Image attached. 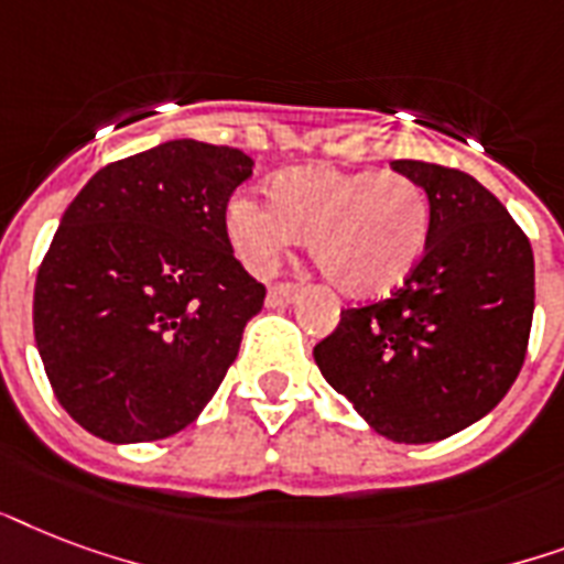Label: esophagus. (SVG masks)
I'll use <instances>...</instances> for the list:
<instances>
[{"label": "esophagus", "instance_id": "34e87169", "mask_svg": "<svg viewBox=\"0 0 564 564\" xmlns=\"http://www.w3.org/2000/svg\"><path fill=\"white\" fill-rule=\"evenodd\" d=\"M296 294H300V285H296V282H276V285H270L268 291V305L270 308H282V305L294 303Z\"/></svg>", "mask_w": 564, "mask_h": 564}]
</instances>
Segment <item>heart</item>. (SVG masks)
<instances>
[{
    "instance_id": "obj_1",
    "label": "heart",
    "mask_w": 564,
    "mask_h": 564,
    "mask_svg": "<svg viewBox=\"0 0 564 564\" xmlns=\"http://www.w3.org/2000/svg\"><path fill=\"white\" fill-rule=\"evenodd\" d=\"M226 229L252 273H270L300 235L347 296H386L412 276L430 241V199L400 173L296 167L273 178V199L243 191Z\"/></svg>"
}]
</instances>
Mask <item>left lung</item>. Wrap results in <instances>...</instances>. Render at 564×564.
Wrapping results in <instances>:
<instances>
[{"label": "left lung", "mask_w": 564, "mask_h": 564, "mask_svg": "<svg viewBox=\"0 0 564 564\" xmlns=\"http://www.w3.org/2000/svg\"><path fill=\"white\" fill-rule=\"evenodd\" d=\"M391 167L430 199L426 252L388 300L341 312L314 361L370 430L430 444L486 417L521 373L535 264L521 226L477 178L426 161Z\"/></svg>", "instance_id": "obj_1"}]
</instances>
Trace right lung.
Segmentation results:
<instances>
[{
    "mask_svg": "<svg viewBox=\"0 0 564 564\" xmlns=\"http://www.w3.org/2000/svg\"><path fill=\"white\" fill-rule=\"evenodd\" d=\"M250 176L241 150L182 138L108 164L67 205L34 282V341L96 438H167L220 388L264 305L226 232Z\"/></svg>",
    "mask_w": 564,
    "mask_h": 564,
    "instance_id": "1",
    "label": "right lung"
}]
</instances>
